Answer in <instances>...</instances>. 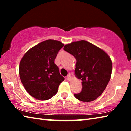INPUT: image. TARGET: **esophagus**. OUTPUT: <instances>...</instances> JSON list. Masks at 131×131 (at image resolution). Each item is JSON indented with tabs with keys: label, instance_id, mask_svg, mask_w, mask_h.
I'll use <instances>...</instances> for the list:
<instances>
[{
	"label": "esophagus",
	"instance_id": "esophagus-1",
	"mask_svg": "<svg viewBox=\"0 0 131 131\" xmlns=\"http://www.w3.org/2000/svg\"><path fill=\"white\" fill-rule=\"evenodd\" d=\"M66 79H67V80H68V81H70L71 79V77L70 75H68V76H67V78H66Z\"/></svg>",
	"mask_w": 131,
	"mask_h": 131
}]
</instances>
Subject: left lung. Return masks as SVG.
<instances>
[{
  "label": "left lung",
  "instance_id": "left-lung-1",
  "mask_svg": "<svg viewBox=\"0 0 131 131\" xmlns=\"http://www.w3.org/2000/svg\"><path fill=\"white\" fill-rule=\"evenodd\" d=\"M64 49L76 58L75 76L82 80V91L74 96L81 101H94L101 95L110 81L112 71L110 57L85 40L66 45Z\"/></svg>",
  "mask_w": 131,
  "mask_h": 131
}]
</instances>
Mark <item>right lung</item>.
I'll list each match as a JSON object with an SVG mask.
<instances>
[{"mask_svg": "<svg viewBox=\"0 0 131 131\" xmlns=\"http://www.w3.org/2000/svg\"><path fill=\"white\" fill-rule=\"evenodd\" d=\"M64 46L60 41L47 40L33 46L21 59L19 74L24 88L39 100L51 98L58 92L64 78L54 63L58 51Z\"/></svg>", "mask_w": 131, "mask_h": 131, "instance_id": "right-lung-1", "label": "right lung"}]
</instances>
